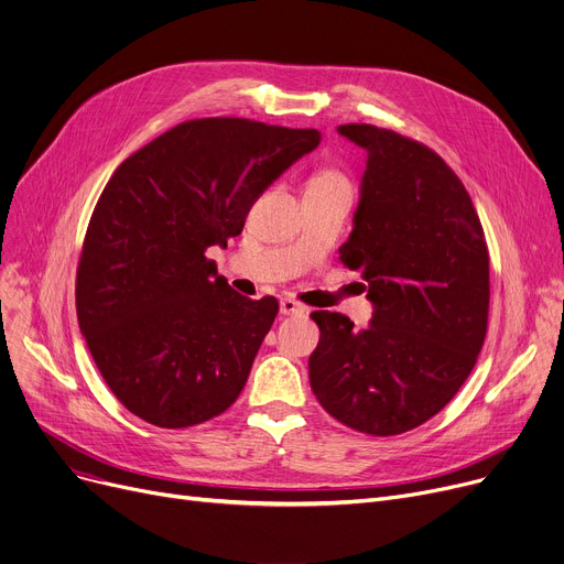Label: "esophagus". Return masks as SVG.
I'll list each match as a JSON object with an SVG mask.
<instances>
[{
	"label": "esophagus",
	"instance_id": "obj_1",
	"mask_svg": "<svg viewBox=\"0 0 564 564\" xmlns=\"http://www.w3.org/2000/svg\"><path fill=\"white\" fill-rule=\"evenodd\" d=\"M279 311H281V315H302V313H304V306L299 304V302H294V299L285 296V299H281Z\"/></svg>",
	"mask_w": 564,
	"mask_h": 564
}]
</instances>
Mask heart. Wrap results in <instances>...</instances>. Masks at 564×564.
<instances>
[{"mask_svg": "<svg viewBox=\"0 0 564 564\" xmlns=\"http://www.w3.org/2000/svg\"><path fill=\"white\" fill-rule=\"evenodd\" d=\"M308 191H340L349 193L351 183L345 172L335 170V167H324L319 170L311 181H308Z\"/></svg>", "mask_w": 564, "mask_h": 564, "instance_id": "obj_1", "label": "heart"}]
</instances>
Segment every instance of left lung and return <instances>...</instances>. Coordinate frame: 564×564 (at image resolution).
<instances>
[{"instance_id":"1","label":"left lung","mask_w":564,"mask_h":564,"mask_svg":"<svg viewBox=\"0 0 564 564\" xmlns=\"http://www.w3.org/2000/svg\"><path fill=\"white\" fill-rule=\"evenodd\" d=\"M367 152L340 260L367 281L371 324L315 311L311 388L330 417L367 435L429 422L476 365L490 311V253L469 193L431 147L343 124Z\"/></svg>"}]
</instances>
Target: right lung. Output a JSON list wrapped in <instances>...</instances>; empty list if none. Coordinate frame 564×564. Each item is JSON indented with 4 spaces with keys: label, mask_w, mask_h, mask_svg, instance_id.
Segmentation results:
<instances>
[{
    "label": "right lung",
    "mask_w": 564,
    "mask_h": 564,
    "mask_svg": "<svg viewBox=\"0 0 564 564\" xmlns=\"http://www.w3.org/2000/svg\"><path fill=\"white\" fill-rule=\"evenodd\" d=\"M317 144L315 129L199 118L108 178L74 294L93 360L135 417L187 429L242 392L279 302L231 290L206 251L240 236L262 191Z\"/></svg>",
    "instance_id": "obj_1"
}]
</instances>
